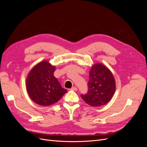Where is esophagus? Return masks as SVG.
<instances>
[{
    "instance_id": "obj_1",
    "label": "esophagus",
    "mask_w": 147,
    "mask_h": 147,
    "mask_svg": "<svg viewBox=\"0 0 147 147\" xmlns=\"http://www.w3.org/2000/svg\"><path fill=\"white\" fill-rule=\"evenodd\" d=\"M70 90H72V91H77V88L76 87L74 86V87H72V88L70 89Z\"/></svg>"
}]
</instances>
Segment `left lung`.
I'll list each match as a JSON object with an SVG mask.
<instances>
[{
    "label": "left lung",
    "instance_id": "left-lung-1",
    "mask_svg": "<svg viewBox=\"0 0 147 147\" xmlns=\"http://www.w3.org/2000/svg\"><path fill=\"white\" fill-rule=\"evenodd\" d=\"M88 91L81 97L86 104L92 107H100L112 99L116 88L115 78L110 70L101 64L92 66L88 83Z\"/></svg>",
    "mask_w": 147,
    "mask_h": 147
}]
</instances>
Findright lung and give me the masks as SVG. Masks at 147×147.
Wrapping results in <instances>:
<instances>
[{"label":"right lung","mask_w":147,"mask_h":147,"mask_svg":"<svg viewBox=\"0 0 147 147\" xmlns=\"http://www.w3.org/2000/svg\"><path fill=\"white\" fill-rule=\"evenodd\" d=\"M55 67L47 61L35 65L26 80V89L30 98L35 103L49 106L58 102L65 92L53 74Z\"/></svg>","instance_id":"obj_1"}]
</instances>
